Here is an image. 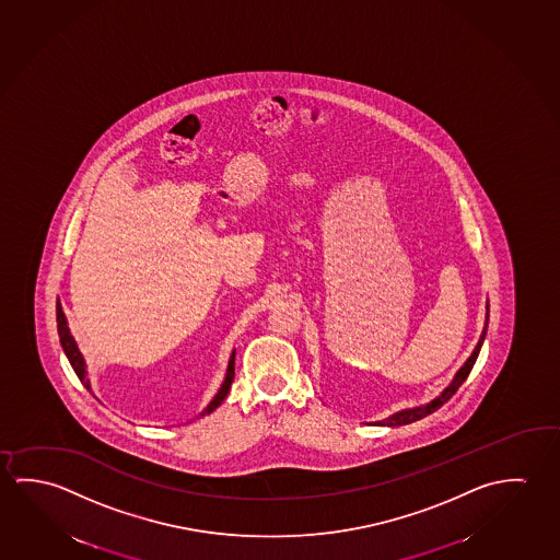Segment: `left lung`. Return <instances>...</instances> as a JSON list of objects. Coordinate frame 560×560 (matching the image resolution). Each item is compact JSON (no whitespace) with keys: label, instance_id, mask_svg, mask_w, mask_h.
<instances>
[{"label":"left lung","instance_id":"left-lung-1","mask_svg":"<svg viewBox=\"0 0 560 560\" xmlns=\"http://www.w3.org/2000/svg\"><path fill=\"white\" fill-rule=\"evenodd\" d=\"M488 311H490V308H488V303H486L485 328H482V334H480V339H478L477 348L472 349L470 358L465 361V365H463V368L458 369L450 385L443 388V393H441L440 396H435V398L430 400V402L422 404V406L406 408V410H400V412L388 416V418L383 420V422H376L378 425H388V428H395V425H406V423H412L416 422V420H422V418H425L428 413L435 412L438 408H441L443 404L450 400L451 396L457 393L458 386L463 385V383L467 381L468 373H470L472 368H475L478 353H480V348H482V343H485L486 331H488V318H490V316H488Z\"/></svg>","mask_w":560,"mask_h":560}]
</instances>
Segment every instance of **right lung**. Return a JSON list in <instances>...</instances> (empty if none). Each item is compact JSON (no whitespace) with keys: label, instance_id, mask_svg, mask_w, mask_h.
<instances>
[{"label":"right lung","instance_id":"add662e5","mask_svg":"<svg viewBox=\"0 0 560 560\" xmlns=\"http://www.w3.org/2000/svg\"><path fill=\"white\" fill-rule=\"evenodd\" d=\"M56 324H58V336H60V343H62V349H65L66 358L70 361V365L74 369L78 378L82 381V385L92 393V385H90V378H88V369H85V359H83L82 351L78 349L74 336L70 334L68 320H66V314L65 311H62L60 301L56 303ZM234 358H236V349H234L232 355H230L229 369H226V375H224V381H222L219 393L214 395L209 406H207L199 416H205V413H211L212 410H217V408L221 406L222 400L229 395L230 385H232V381H234Z\"/></svg>","mask_w":560,"mask_h":560}]
</instances>
